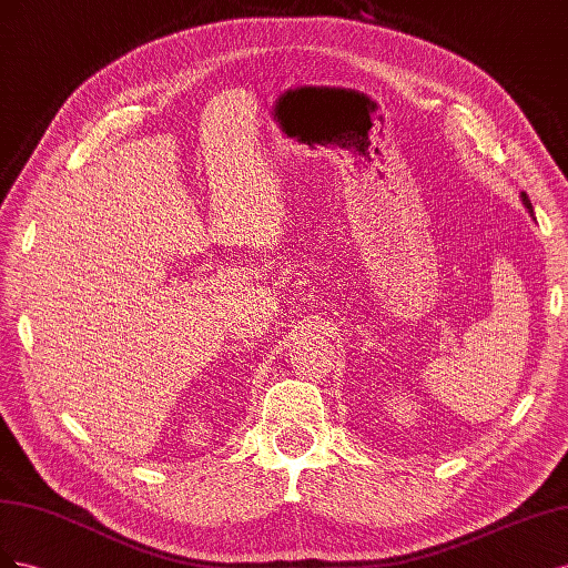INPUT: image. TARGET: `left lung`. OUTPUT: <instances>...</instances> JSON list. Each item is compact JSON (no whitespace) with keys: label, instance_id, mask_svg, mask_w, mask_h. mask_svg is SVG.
Listing matches in <instances>:
<instances>
[{"label":"left lung","instance_id":"left-lung-1","mask_svg":"<svg viewBox=\"0 0 568 568\" xmlns=\"http://www.w3.org/2000/svg\"><path fill=\"white\" fill-rule=\"evenodd\" d=\"M521 203H524V207H526L530 214H534V205H530V200H528L526 193H521Z\"/></svg>","mask_w":568,"mask_h":568}]
</instances>
